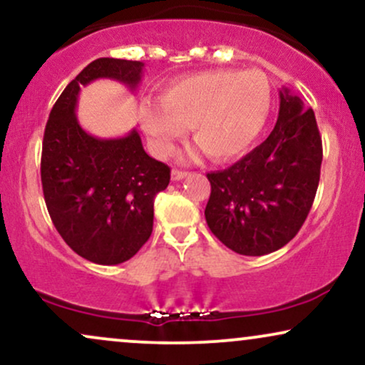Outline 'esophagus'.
<instances>
[{
    "label": "esophagus",
    "mask_w": 365,
    "mask_h": 365,
    "mask_svg": "<svg viewBox=\"0 0 365 365\" xmlns=\"http://www.w3.org/2000/svg\"><path fill=\"white\" fill-rule=\"evenodd\" d=\"M187 175H188L187 171H182V170H171V180H173V182H178V180L185 178Z\"/></svg>",
    "instance_id": "34e87169"
}]
</instances>
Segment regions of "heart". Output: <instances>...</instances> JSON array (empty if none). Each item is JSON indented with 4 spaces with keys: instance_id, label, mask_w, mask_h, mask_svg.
Masks as SVG:
<instances>
[{
    "instance_id": "b5f03b06",
    "label": "heart",
    "mask_w": 365,
    "mask_h": 365,
    "mask_svg": "<svg viewBox=\"0 0 365 365\" xmlns=\"http://www.w3.org/2000/svg\"><path fill=\"white\" fill-rule=\"evenodd\" d=\"M270 108L272 86L265 73L212 69L173 81L161 102L140 103L139 120L160 156H170L192 127L205 156L227 161L253 146Z\"/></svg>"
}]
</instances>
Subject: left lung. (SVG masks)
<instances>
[{
	"mask_svg": "<svg viewBox=\"0 0 365 365\" xmlns=\"http://www.w3.org/2000/svg\"><path fill=\"white\" fill-rule=\"evenodd\" d=\"M277 124L260 146L230 168L207 173L205 221L227 248L262 257L287 245L308 217L323 148L314 112L287 88Z\"/></svg>",
	"mask_w": 365,
	"mask_h": 365,
	"instance_id": "obj_1",
	"label": "left lung"
}]
</instances>
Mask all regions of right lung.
I'll return each instance as SVG.
<instances>
[{
    "mask_svg": "<svg viewBox=\"0 0 365 365\" xmlns=\"http://www.w3.org/2000/svg\"><path fill=\"white\" fill-rule=\"evenodd\" d=\"M139 61L100 57L64 88L52 107L42 143L41 178L56 230L68 247L98 265H118L153 232L155 197L170 183V168L144 151L135 129L96 138L78 122L81 88L113 80L135 90Z\"/></svg>",
    "mask_w": 365,
    "mask_h": 365,
    "instance_id": "obj_1",
    "label": "right lung"
}]
</instances>
